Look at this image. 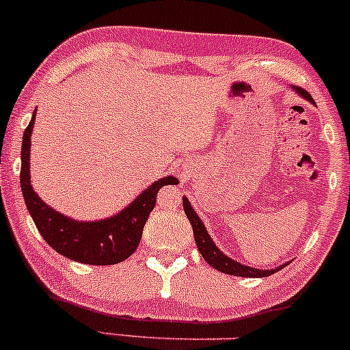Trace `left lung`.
<instances>
[{"instance_id":"8db88e82","label":"left lung","mask_w":350,"mask_h":350,"mask_svg":"<svg viewBox=\"0 0 350 350\" xmlns=\"http://www.w3.org/2000/svg\"><path fill=\"white\" fill-rule=\"evenodd\" d=\"M293 90L298 92V94L303 98H306V100H309V102H312L311 95H309L306 90H303V88L293 87ZM312 103H314V102H312ZM183 206H184V212H186L189 222H191V226H192L196 245H198L200 255H202L204 260H206V262L211 265V267H214L215 270L227 273V275H234V276H247V278H265V276H270L275 271L281 270V268H284L288 265V263H284V265H281V267L273 268V270H258V268H252V267H247V265L235 262V260H232L230 256L224 255V253L220 252L219 248H217L214 240L211 239V235H208L206 227H204L202 220L199 219V215L196 214V211L192 208L191 202H189L186 198H183Z\"/></svg>"}]
</instances>
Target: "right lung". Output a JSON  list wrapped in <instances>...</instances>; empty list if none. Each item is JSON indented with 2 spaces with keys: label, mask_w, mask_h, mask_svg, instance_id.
Masks as SVG:
<instances>
[{
  "label": "right lung",
  "mask_w": 350,
  "mask_h": 350,
  "mask_svg": "<svg viewBox=\"0 0 350 350\" xmlns=\"http://www.w3.org/2000/svg\"><path fill=\"white\" fill-rule=\"evenodd\" d=\"M36 110L24 130L21 148V191L27 211L42 239L60 255L85 265H115L126 260L138 248L144 224L156 206V194L163 186L179 180L166 176L146 187L130 206L116 215L95 222H80L47 206L31 184L29 150Z\"/></svg>",
  "instance_id": "1"
}]
</instances>
